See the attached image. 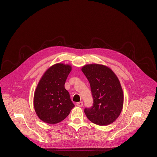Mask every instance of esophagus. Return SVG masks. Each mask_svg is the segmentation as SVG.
<instances>
[{
	"mask_svg": "<svg viewBox=\"0 0 157 157\" xmlns=\"http://www.w3.org/2000/svg\"><path fill=\"white\" fill-rule=\"evenodd\" d=\"M83 102H79L77 103V105L79 106V107H82L83 106Z\"/></svg>",
	"mask_w": 157,
	"mask_h": 157,
	"instance_id": "esophagus-1",
	"label": "esophagus"
}]
</instances>
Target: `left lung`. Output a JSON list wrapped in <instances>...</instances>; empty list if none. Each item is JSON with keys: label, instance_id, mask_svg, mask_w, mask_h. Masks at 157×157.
Listing matches in <instances>:
<instances>
[{"label": "left lung", "instance_id": "1", "mask_svg": "<svg viewBox=\"0 0 157 157\" xmlns=\"http://www.w3.org/2000/svg\"><path fill=\"white\" fill-rule=\"evenodd\" d=\"M88 79L93 105L84 110L88 119L98 125L111 124L119 117L123 108V94L115 74L106 66L86 65L81 69Z\"/></svg>", "mask_w": 157, "mask_h": 157}]
</instances>
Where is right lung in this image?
I'll return each mask as SVG.
<instances>
[{"label": "right lung", "mask_w": 157, "mask_h": 157, "mask_svg": "<svg viewBox=\"0 0 157 157\" xmlns=\"http://www.w3.org/2000/svg\"><path fill=\"white\" fill-rule=\"evenodd\" d=\"M71 71L69 65L57 63L44 74L36 88L34 105L38 117L44 122L55 124L69 114L74 104L64 85Z\"/></svg>", "instance_id": "right-lung-1"}]
</instances>
